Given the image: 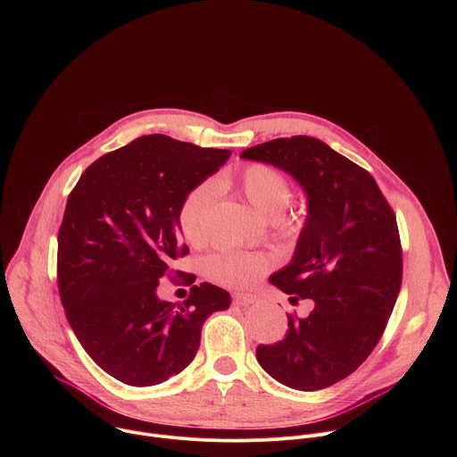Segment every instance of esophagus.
Returning a JSON list of instances; mask_svg holds the SVG:
<instances>
[{"label":"esophagus","instance_id":"34e87169","mask_svg":"<svg viewBox=\"0 0 457 457\" xmlns=\"http://www.w3.org/2000/svg\"><path fill=\"white\" fill-rule=\"evenodd\" d=\"M233 300L237 303H242V305H251V303L258 302V295H254V293H235Z\"/></svg>","mask_w":457,"mask_h":457}]
</instances>
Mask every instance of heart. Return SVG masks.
<instances>
[{
	"label": "heart",
	"mask_w": 457,
	"mask_h": 457,
	"mask_svg": "<svg viewBox=\"0 0 457 457\" xmlns=\"http://www.w3.org/2000/svg\"><path fill=\"white\" fill-rule=\"evenodd\" d=\"M231 182L238 186L245 201L262 215L275 219L286 233H295V226L278 219L291 197L289 180L268 164H249ZM213 201V187L210 182H201L191 187L182 199L177 212V224L182 237L189 244H199L204 237V222ZM271 268V258L262 253L220 251L206 258L204 273L229 287H247L266 275Z\"/></svg>",
	"instance_id": "b5f03b06"
}]
</instances>
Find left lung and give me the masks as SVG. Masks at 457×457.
<instances>
[{
  "mask_svg": "<svg viewBox=\"0 0 457 457\" xmlns=\"http://www.w3.org/2000/svg\"><path fill=\"white\" fill-rule=\"evenodd\" d=\"M240 157L287 171L307 195L293 260L270 282L291 302L309 298L314 307L305 318L287 314L286 337L258 345L256 360L296 390L335 385L372 353L400 295L396 215L367 170L320 139H273Z\"/></svg>",
  "mask_w": 457,
  "mask_h": 457,
  "instance_id": "obj_1",
  "label": "left lung"
}]
</instances>
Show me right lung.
<instances>
[{"label":"right lung","mask_w":457,"mask_h":457,"mask_svg":"<svg viewBox=\"0 0 457 457\" xmlns=\"http://www.w3.org/2000/svg\"><path fill=\"white\" fill-rule=\"evenodd\" d=\"M229 155L143 136L92 162L69 195L57 235L61 303L88 356L126 385L150 386L184 370L206 318L231 303L208 282L182 303L157 296L173 260L189 251L177 224L182 199Z\"/></svg>","instance_id":"1"}]
</instances>
